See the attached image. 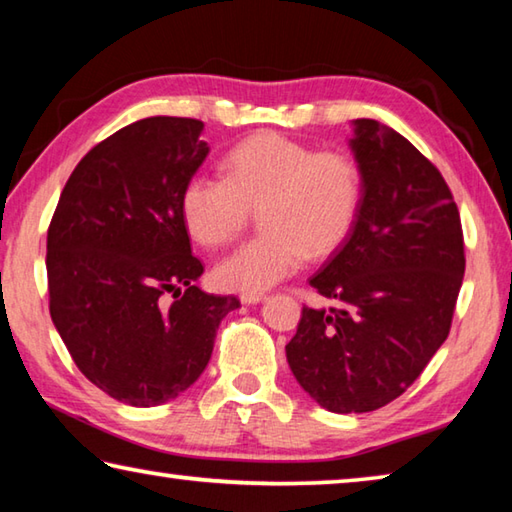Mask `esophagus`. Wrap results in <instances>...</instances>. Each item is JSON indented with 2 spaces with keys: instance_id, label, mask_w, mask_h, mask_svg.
I'll use <instances>...</instances> for the list:
<instances>
[{
  "instance_id": "esophagus-1",
  "label": "esophagus",
  "mask_w": 512,
  "mask_h": 512,
  "mask_svg": "<svg viewBox=\"0 0 512 512\" xmlns=\"http://www.w3.org/2000/svg\"><path fill=\"white\" fill-rule=\"evenodd\" d=\"M266 293H241V302L244 305H257V302H264Z\"/></svg>"
}]
</instances>
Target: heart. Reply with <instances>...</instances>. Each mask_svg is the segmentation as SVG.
I'll return each mask as SVG.
<instances>
[{"label":"heart","instance_id":"heart-1","mask_svg":"<svg viewBox=\"0 0 512 512\" xmlns=\"http://www.w3.org/2000/svg\"><path fill=\"white\" fill-rule=\"evenodd\" d=\"M223 176L194 173L180 192V219L198 244L219 248L244 232L259 212L262 235L241 244L214 268L225 291L271 289L302 259L334 253L357 223L361 169L343 151H318L289 135L264 131L232 146Z\"/></svg>","mask_w":512,"mask_h":512}]
</instances>
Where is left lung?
I'll list each match as a JSON object with an SVG mask.
<instances>
[{
	"label": "left lung",
	"instance_id": "1",
	"mask_svg": "<svg viewBox=\"0 0 512 512\" xmlns=\"http://www.w3.org/2000/svg\"><path fill=\"white\" fill-rule=\"evenodd\" d=\"M363 196L350 237L311 277L287 361L327 411L368 413L409 388L445 343L463 284L461 214L440 171L393 128L354 119Z\"/></svg>",
	"mask_w": 512,
	"mask_h": 512
}]
</instances>
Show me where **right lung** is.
Listing matches in <instances>:
<instances>
[{"mask_svg":"<svg viewBox=\"0 0 512 512\" xmlns=\"http://www.w3.org/2000/svg\"><path fill=\"white\" fill-rule=\"evenodd\" d=\"M203 121L149 117L85 153L47 230L49 311L94 386L131 406L187 391L235 296L196 287L180 192L210 153Z\"/></svg>","mask_w":512,"mask_h":512,"instance_id":"obj_1","label":"right lung"}]
</instances>
